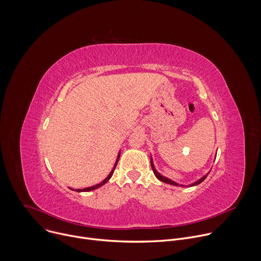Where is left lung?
Returning a JSON list of instances; mask_svg holds the SVG:
<instances>
[{
  "label": "left lung",
  "instance_id": "obj_1",
  "mask_svg": "<svg viewBox=\"0 0 261 261\" xmlns=\"http://www.w3.org/2000/svg\"><path fill=\"white\" fill-rule=\"evenodd\" d=\"M151 165H152V168H153V171H154V173H155V175H156V177L158 178V179H160L161 181H164V182H167V184H170V185H174V186H178L176 182H174V181H172L171 179H169V178H166L165 176H162L160 173H158L157 172V170L154 168V165H153V162H152V160H151ZM206 178V175L205 176H203L202 178H200L199 180H197L196 182H194V184H192L191 186H195V185H198V184H200L202 180H204Z\"/></svg>",
  "mask_w": 261,
  "mask_h": 261
}]
</instances>
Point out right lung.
Returning <instances> with one entry per match:
<instances>
[{"label":"right lung","mask_w":261,"mask_h":261,"mask_svg":"<svg viewBox=\"0 0 261 261\" xmlns=\"http://www.w3.org/2000/svg\"><path fill=\"white\" fill-rule=\"evenodd\" d=\"M119 158L120 157H118V160H117V162H116V165H115V167H114V169H113V171H111L110 173H109V175L102 181V182H100V184H98V185H96V186H93V187H89V188H85V189H76L75 191H77V192H88V191H91V190H95V189H97V188H99L100 186H102V185H104L105 182H107L108 181V179L111 177V175H113V173H114V171H115V169H116V166H117V164H118V161H119Z\"/></svg>","instance_id":"1"}]
</instances>
